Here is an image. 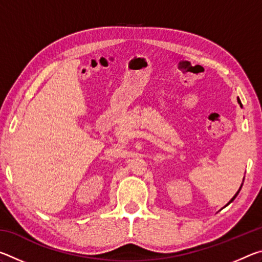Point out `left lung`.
Here are the masks:
<instances>
[{
    "label": "left lung",
    "instance_id": "left-lung-1",
    "mask_svg": "<svg viewBox=\"0 0 262 262\" xmlns=\"http://www.w3.org/2000/svg\"><path fill=\"white\" fill-rule=\"evenodd\" d=\"M237 100H238V103H239V105H241V106H242V103H241V100H239V98H238ZM242 186H243V184H242ZM242 186H241V188H239V190H241V189H242ZM239 190H238V192H237L236 194H234V196H233V198L231 199V200H230V201H229V203H228V205H230V203H231V202H232V201L234 200V199H236V196H237V195H238V193H239ZM228 205H227V206H228Z\"/></svg>",
    "mask_w": 262,
    "mask_h": 262
}]
</instances>
